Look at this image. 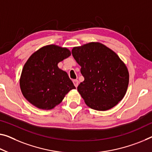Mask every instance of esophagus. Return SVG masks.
<instances>
[{
  "label": "esophagus",
  "mask_w": 152,
  "mask_h": 152,
  "mask_svg": "<svg viewBox=\"0 0 152 152\" xmlns=\"http://www.w3.org/2000/svg\"><path fill=\"white\" fill-rule=\"evenodd\" d=\"M73 83H74L75 86L76 88L77 87L78 85H79V81H78V80H73Z\"/></svg>",
  "instance_id": "1"
}]
</instances>
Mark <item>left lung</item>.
I'll list each match as a JSON object with an SVG mask.
<instances>
[{
  "instance_id": "left-lung-1",
  "label": "left lung",
  "mask_w": 152,
  "mask_h": 152,
  "mask_svg": "<svg viewBox=\"0 0 152 152\" xmlns=\"http://www.w3.org/2000/svg\"><path fill=\"white\" fill-rule=\"evenodd\" d=\"M81 66L84 81L77 90L87 105L97 111L109 110L121 101L127 91L129 73L116 53L99 42L72 50Z\"/></svg>"
}]
</instances>
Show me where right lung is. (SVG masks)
I'll return each mask as SVG.
<instances>
[{
  "label": "right lung",
  "instance_id": "obj_1",
  "mask_svg": "<svg viewBox=\"0 0 152 152\" xmlns=\"http://www.w3.org/2000/svg\"><path fill=\"white\" fill-rule=\"evenodd\" d=\"M71 54L66 48L49 45L30 56L20 79L22 94L30 103L50 110L59 104L70 90L75 89L66 72L58 66Z\"/></svg>",
  "mask_w": 152,
  "mask_h": 152
}]
</instances>
